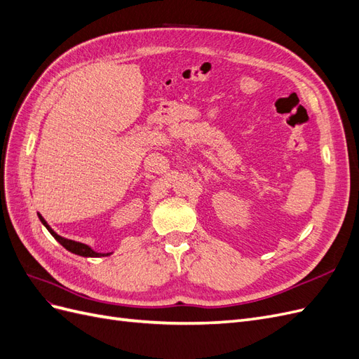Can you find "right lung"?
<instances>
[{
  "label": "right lung",
  "mask_w": 359,
  "mask_h": 359,
  "mask_svg": "<svg viewBox=\"0 0 359 359\" xmlns=\"http://www.w3.org/2000/svg\"><path fill=\"white\" fill-rule=\"evenodd\" d=\"M37 215H39V219H40L41 224L45 226L46 229L49 231V233H50L53 238H55V240H57L64 248L69 250V252H72V253H74V255H78V256H82V257H102V256H109V255H112V253H99V252H95V250H93L90 245H86V244H83V243L67 240V238H64V236L58 235L55 231H53L52 227L48 224V222H46L45 219H43L41 214L37 212Z\"/></svg>",
  "instance_id": "1"
}]
</instances>
